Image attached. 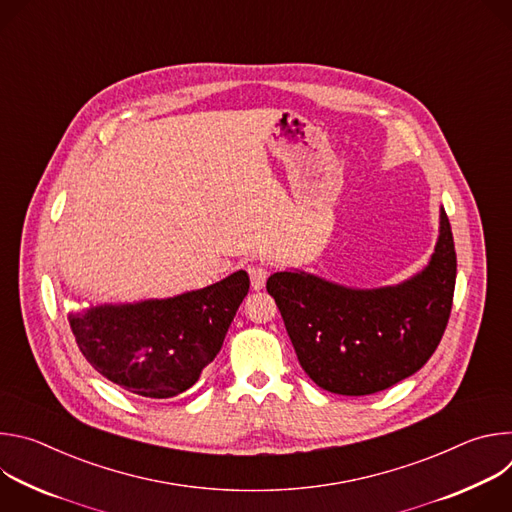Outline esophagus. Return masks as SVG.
Returning <instances> with one entry per match:
<instances>
[{
	"label": "esophagus",
	"instance_id": "1",
	"mask_svg": "<svg viewBox=\"0 0 512 512\" xmlns=\"http://www.w3.org/2000/svg\"><path fill=\"white\" fill-rule=\"evenodd\" d=\"M249 277H251V287L253 289H263L265 287V281H267V269L263 265H249Z\"/></svg>",
	"mask_w": 512,
	"mask_h": 512
}]
</instances>
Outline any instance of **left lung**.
<instances>
[{"mask_svg": "<svg viewBox=\"0 0 512 512\" xmlns=\"http://www.w3.org/2000/svg\"><path fill=\"white\" fill-rule=\"evenodd\" d=\"M456 287V249L448 214L429 265L377 289L344 287L306 271L267 279L306 375L338 395H373L417 373L440 344Z\"/></svg>", "mask_w": 512, "mask_h": 512, "instance_id": "1", "label": "left lung"}]
</instances>
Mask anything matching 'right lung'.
I'll list each match as a JSON object with an SVG mask.
<instances>
[{"instance_id":"right-lung-1","label":"right lung","mask_w":512,"mask_h":512,"mask_svg":"<svg viewBox=\"0 0 512 512\" xmlns=\"http://www.w3.org/2000/svg\"><path fill=\"white\" fill-rule=\"evenodd\" d=\"M247 291L249 275L237 271L168 300L70 312L68 322L105 379L141 397L168 399L190 389L214 360Z\"/></svg>"}]
</instances>
